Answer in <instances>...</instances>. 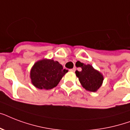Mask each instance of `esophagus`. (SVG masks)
Wrapping results in <instances>:
<instances>
[{
  "label": "esophagus",
  "instance_id": "obj_1",
  "mask_svg": "<svg viewBox=\"0 0 130 130\" xmlns=\"http://www.w3.org/2000/svg\"><path fill=\"white\" fill-rule=\"evenodd\" d=\"M69 71H71V72H75V68H73V69H70Z\"/></svg>",
  "mask_w": 130,
  "mask_h": 130
}]
</instances>
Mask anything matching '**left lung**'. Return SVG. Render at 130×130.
I'll return each instance as SVG.
<instances>
[{"mask_svg": "<svg viewBox=\"0 0 130 130\" xmlns=\"http://www.w3.org/2000/svg\"><path fill=\"white\" fill-rule=\"evenodd\" d=\"M77 67H80V71H75V75L84 88L89 92H95L103 84L104 77L99 71L95 69L90 64H84L81 62H77Z\"/></svg>", "mask_w": 130, "mask_h": 130, "instance_id": "obj_1", "label": "left lung"}]
</instances>
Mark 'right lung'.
I'll use <instances>...</instances> for the list:
<instances>
[{
	"mask_svg": "<svg viewBox=\"0 0 130 130\" xmlns=\"http://www.w3.org/2000/svg\"><path fill=\"white\" fill-rule=\"evenodd\" d=\"M68 70L63 69L58 61L43 59L36 61L29 73L31 82L36 88L50 90L57 86Z\"/></svg>",
	"mask_w": 130,
	"mask_h": 130,
	"instance_id": "right-lung-1",
	"label": "right lung"
}]
</instances>
